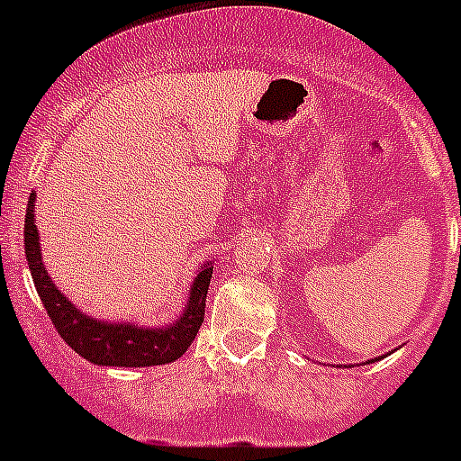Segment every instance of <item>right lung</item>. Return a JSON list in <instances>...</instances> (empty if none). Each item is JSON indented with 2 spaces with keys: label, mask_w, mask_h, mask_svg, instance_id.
Segmentation results:
<instances>
[{
  "label": "right lung",
  "mask_w": 461,
  "mask_h": 461,
  "mask_svg": "<svg viewBox=\"0 0 461 461\" xmlns=\"http://www.w3.org/2000/svg\"><path fill=\"white\" fill-rule=\"evenodd\" d=\"M34 198L36 195L32 194L27 203V214H24V254H27L41 303L46 307L55 330L73 351L94 365H108V367H152V365H166L185 356L205 319V297L212 276L210 263L195 276L186 312L170 328L140 330L133 325L99 323L73 307L48 276L41 260L39 233L34 223Z\"/></svg>",
  "instance_id": "add662e5"
}]
</instances>
